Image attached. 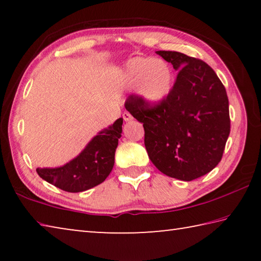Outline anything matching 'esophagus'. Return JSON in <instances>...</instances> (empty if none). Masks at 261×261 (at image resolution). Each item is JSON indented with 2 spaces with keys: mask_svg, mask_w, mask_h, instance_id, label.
Returning <instances> with one entry per match:
<instances>
[{
  "mask_svg": "<svg viewBox=\"0 0 261 261\" xmlns=\"http://www.w3.org/2000/svg\"><path fill=\"white\" fill-rule=\"evenodd\" d=\"M123 120H124L125 122H130L132 120V116L129 113L125 112V113H123Z\"/></svg>",
  "mask_w": 261,
  "mask_h": 261,
  "instance_id": "obj_1",
  "label": "esophagus"
}]
</instances>
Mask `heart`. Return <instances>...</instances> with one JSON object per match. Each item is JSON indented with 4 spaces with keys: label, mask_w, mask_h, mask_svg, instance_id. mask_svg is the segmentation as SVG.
I'll return each instance as SVG.
<instances>
[{
    "label": "heart",
    "mask_w": 261,
    "mask_h": 261,
    "mask_svg": "<svg viewBox=\"0 0 261 261\" xmlns=\"http://www.w3.org/2000/svg\"><path fill=\"white\" fill-rule=\"evenodd\" d=\"M124 79L127 86L138 87L139 94L149 106L165 102L174 86V73L169 63L153 57H135L127 62Z\"/></svg>",
    "instance_id": "obj_1"
}]
</instances>
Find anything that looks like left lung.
<instances>
[{
  "label": "left lung",
  "instance_id": "8db88e82",
  "mask_svg": "<svg viewBox=\"0 0 261 261\" xmlns=\"http://www.w3.org/2000/svg\"><path fill=\"white\" fill-rule=\"evenodd\" d=\"M156 54L178 71L170 95L154 107L130 95L125 108L143 123L153 165L169 177L189 182L210 173L222 159L230 134L227 92L204 61L178 51Z\"/></svg>",
  "mask_w": 261,
  "mask_h": 261
}]
</instances>
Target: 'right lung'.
I'll list each match as a JSON object with an SVG mask.
<instances>
[{"instance_id":"right-lung-1","label":"right lung","mask_w":261,"mask_h":261,"mask_svg":"<svg viewBox=\"0 0 261 261\" xmlns=\"http://www.w3.org/2000/svg\"><path fill=\"white\" fill-rule=\"evenodd\" d=\"M123 118H118L91 139L78 155L56 168H37L46 182L67 192H83L103 182L112 171Z\"/></svg>"}]
</instances>
